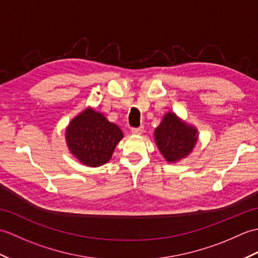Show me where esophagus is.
Segmentation results:
<instances>
[{"instance_id": "obj_1", "label": "esophagus", "mask_w": 258, "mask_h": 258, "mask_svg": "<svg viewBox=\"0 0 258 258\" xmlns=\"http://www.w3.org/2000/svg\"><path fill=\"white\" fill-rule=\"evenodd\" d=\"M143 131H144L143 126H140V127H133L132 128V133L135 134V135H140V134L143 133Z\"/></svg>"}]
</instances>
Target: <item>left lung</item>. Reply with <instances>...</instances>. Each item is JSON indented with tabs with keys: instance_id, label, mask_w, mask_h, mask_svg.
<instances>
[{
	"instance_id": "1",
	"label": "left lung",
	"mask_w": 258,
	"mask_h": 258,
	"mask_svg": "<svg viewBox=\"0 0 258 258\" xmlns=\"http://www.w3.org/2000/svg\"><path fill=\"white\" fill-rule=\"evenodd\" d=\"M199 131L168 112L162 118L154 132L155 143L163 157L169 163H176L189 155L197 143Z\"/></svg>"
}]
</instances>
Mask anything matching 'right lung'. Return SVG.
I'll return each instance as SVG.
<instances>
[{"label":"right lung","mask_w":258,"mask_h":258,"mask_svg":"<svg viewBox=\"0 0 258 258\" xmlns=\"http://www.w3.org/2000/svg\"><path fill=\"white\" fill-rule=\"evenodd\" d=\"M123 132L116 124L111 123L103 113L91 107L85 108L71 120L65 140L71 153L90 167L102 166L112 158Z\"/></svg>","instance_id":"add662e5"}]
</instances>
